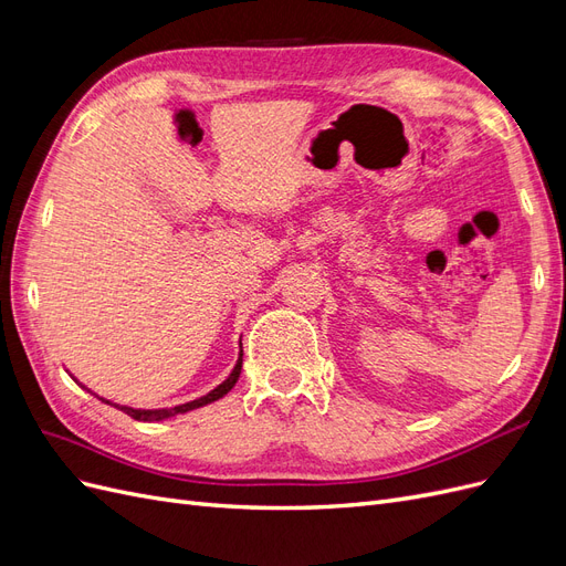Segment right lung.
<instances>
[{"instance_id":"obj_1","label":"right lung","mask_w":566,"mask_h":566,"mask_svg":"<svg viewBox=\"0 0 566 566\" xmlns=\"http://www.w3.org/2000/svg\"><path fill=\"white\" fill-rule=\"evenodd\" d=\"M241 368H243V354H241V358H238V364H235V368H233V373L229 375V378L221 382L217 389H212L208 397H200L196 401H188V403H181V406H175V408H160V410H136V408H127V406H119V410H125L129 418L144 420V422L165 420V418H172L177 413H186V410H193V408H200L205 403H212V401L224 397V394H229L233 389V385L238 382V378H241Z\"/></svg>"}]
</instances>
